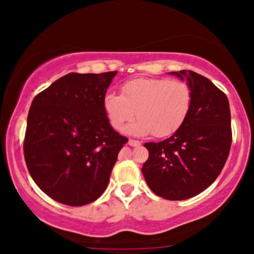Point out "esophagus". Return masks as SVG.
<instances>
[{"instance_id": "34e87169", "label": "esophagus", "mask_w": 254, "mask_h": 254, "mask_svg": "<svg viewBox=\"0 0 254 254\" xmlns=\"http://www.w3.org/2000/svg\"><path fill=\"white\" fill-rule=\"evenodd\" d=\"M127 144H129L130 146H139V145H141V142H140L139 140L129 139V141H127Z\"/></svg>"}]
</instances>
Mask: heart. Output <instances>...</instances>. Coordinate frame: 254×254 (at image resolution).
I'll use <instances>...</instances> for the list:
<instances>
[{"label":"heart","mask_w":254,"mask_h":254,"mask_svg":"<svg viewBox=\"0 0 254 254\" xmlns=\"http://www.w3.org/2000/svg\"><path fill=\"white\" fill-rule=\"evenodd\" d=\"M120 92L122 97L105 95V114L115 130H122L136 112L139 119L129 127L132 134L170 136L184 125L192 107V90L184 80L136 78L124 83Z\"/></svg>","instance_id":"b5f03b06"}]
</instances>
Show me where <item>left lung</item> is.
<instances>
[{
  "label": "left lung",
  "mask_w": 254,
  "mask_h": 254,
  "mask_svg": "<svg viewBox=\"0 0 254 254\" xmlns=\"http://www.w3.org/2000/svg\"><path fill=\"white\" fill-rule=\"evenodd\" d=\"M172 74L186 78L192 107L172 136L145 142L149 159L141 170L152 192L180 201L198 195L217 179L230 154L232 129L230 103L222 90L192 70Z\"/></svg>",
  "instance_id": "obj_1"
}]
</instances>
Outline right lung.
Wrapping results in <instances>:
<instances>
[{"label": "right lung", "instance_id": "add662e5", "mask_svg": "<svg viewBox=\"0 0 254 254\" xmlns=\"http://www.w3.org/2000/svg\"><path fill=\"white\" fill-rule=\"evenodd\" d=\"M117 73H69L32 102L24 160L37 186L57 202L88 205L107 189L127 142L110 127L103 105Z\"/></svg>", "mask_w": 254, "mask_h": 254}]
</instances>
